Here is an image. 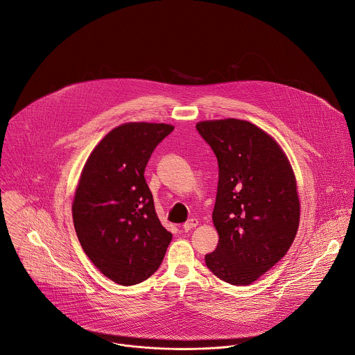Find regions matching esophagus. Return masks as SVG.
Instances as JSON below:
<instances>
[{"label":"esophagus","mask_w":355,"mask_h":355,"mask_svg":"<svg viewBox=\"0 0 355 355\" xmlns=\"http://www.w3.org/2000/svg\"><path fill=\"white\" fill-rule=\"evenodd\" d=\"M198 225V220L197 218H190L189 221H186L183 224V230L187 232V231H191L193 228H196Z\"/></svg>","instance_id":"esophagus-1"}]
</instances>
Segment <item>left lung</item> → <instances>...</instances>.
Instances as JSON below:
<instances>
[{
    "mask_svg": "<svg viewBox=\"0 0 355 355\" xmlns=\"http://www.w3.org/2000/svg\"><path fill=\"white\" fill-rule=\"evenodd\" d=\"M197 130L218 161L211 216L218 245L205 255L206 266L230 284H252L287 254L298 232L293 166L275 138L250 121L206 120Z\"/></svg>",
    "mask_w": 355,
    "mask_h": 355,
    "instance_id": "obj_1",
    "label": "left lung"
}]
</instances>
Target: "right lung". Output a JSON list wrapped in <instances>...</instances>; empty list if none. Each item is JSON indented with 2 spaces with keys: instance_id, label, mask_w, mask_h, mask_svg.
<instances>
[{
  "instance_id": "1",
  "label": "right lung",
  "mask_w": 355,
  "mask_h": 355,
  "mask_svg": "<svg viewBox=\"0 0 355 355\" xmlns=\"http://www.w3.org/2000/svg\"><path fill=\"white\" fill-rule=\"evenodd\" d=\"M173 128L124 123L102 138L82 169L72 202L75 231L92 262L117 284L149 279L172 241L144 173L153 150Z\"/></svg>"
}]
</instances>
